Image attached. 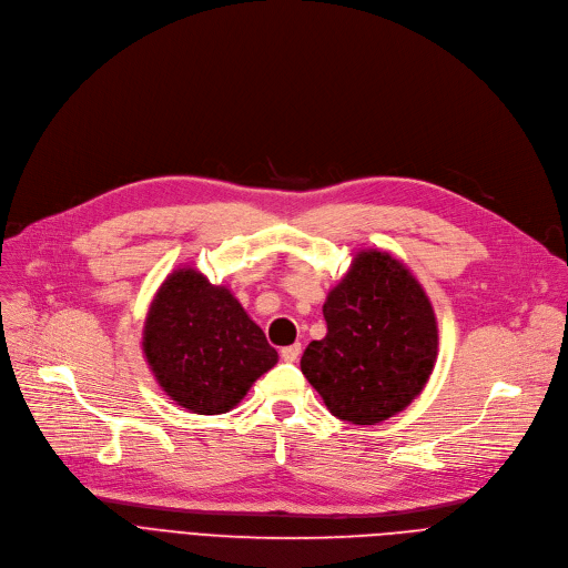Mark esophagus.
I'll list each match as a JSON object with an SVG mask.
<instances>
[{
    "label": "esophagus",
    "mask_w": 568,
    "mask_h": 568,
    "mask_svg": "<svg viewBox=\"0 0 568 568\" xmlns=\"http://www.w3.org/2000/svg\"><path fill=\"white\" fill-rule=\"evenodd\" d=\"M300 353H303V346L300 344H293V346H286V348H282V359L284 362H295L297 357H300Z\"/></svg>",
    "instance_id": "esophagus-1"
}]
</instances>
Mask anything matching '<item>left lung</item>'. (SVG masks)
Wrapping results in <instances>:
<instances>
[{
  "instance_id": "left-lung-1",
  "label": "left lung",
  "mask_w": 568,
  "mask_h": 568,
  "mask_svg": "<svg viewBox=\"0 0 568 568\" xmlns=\"http://www.w3.org/2000/svg\"><path fill=\"white\" fill-rule=\"evenodd\" d=\"M327 335L300 369L327 410L381 424L424 389L438 357V323L422 284L387 252L362 250L323 305Z\"/></svg>"
}]
</instances>
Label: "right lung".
Here are the masks:
<instances>
[{
    "mask_svg": "<svg viewBox=\"0 0 568 568\" xmlns=\"http://www.w3.org/2000/svg\"><path fill=\"white\" fill-rule=\"evenodd\" d=\"M142 348L162 392L196 415L239 406L254 381L277 364V351L233 293L196 268H176L162 282Z\"/></svg>",
    "mask_w": 568,
    "mask_h": 568,
    "instance_id": "1",
    "label": "right lung"
}]
</instances>
